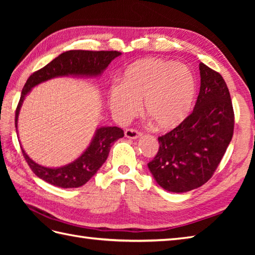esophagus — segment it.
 Masks as SVG:
<instances>
[{
  "label": "esophagus",
  "instance_id": "obj_1",
  "mask_svg": "<svg viewBox=\"0 0 255 255\" xmlns=\"http://www.w3.org/2000/svg\"><path fill=\"white\" fill-rule=\"evenodd\" d=\"M125 136L129 139H137L139 137L142 136V132L137 130V129H133V128H128L125 130Z\"/></svg>",
  "mask_w": 255,
  "mask_h": 255
}]
</instances>
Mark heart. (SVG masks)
Listing matches in <instances>:
<instances>
[{
    "label": "heart",
    "instance_id": "heart-1",
    "mask_svg": "<svg viewBox=\"0 0 255 255\" xmlns=\"http://www.w3.org/2000/svg\"><path fill=\"white\" fill-rule=\"evenodd\" d=\"M197 84L188 67L160 58H143L125 70L121 83L108 92L110 107L119 121H128L141 111L160 130L177 127L191 114Z\"/></svg>",
    "mask_w": 255,
    "mask_h": 255
}]
</instances>
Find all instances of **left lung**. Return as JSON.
I'll return each instance as SVG.
<instances>
[{
    "instance_id": "8db88e82",
    "label": "left lung",
    "mask_w": 255,
    "mask_h": 255,
    "mask_svg": "<svg viewBox=\"0 0 255 255\" xmlns=\"http://www.w3.org/2000/svg\"><path fill=\"white\" fill-rule=\"evenodd\" d=\"M200 90L192 114L158 138L160 147L148 163L165 191L184 193L213 176L234 136L235 113L224 78L199 63Z\"/></svg>"
}]
</instances>
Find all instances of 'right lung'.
I'll list each match as a JSON object with an SVG mask.
<instances>
[{
	"mask_svg": "<svg viewBox=\"0 0 255 255\" xmlns=\"http://www.w3.org/2000/svg\"><path fill=\"white\" fill-rule=\"evenodd\" d=\"M119 51H89L70 50L32 73L27 79L21 91L20 100L15 113V127L17 129V119L20 106L28 92L41 82L63 75H88L96 77L108 67L116 57L121 56ZM124 137V130L118 127H101L96 130L94 138L81 156L72 163L57 169L37 164L21 149L24 158L31 171L45 182L62 188H73L84 185L106 161L112 144L117 139Z\"/></svg>",
	"mask_w": 255,
	"mask_h": 255,
	"instance_id": "right-lung-1",
	"label": "right lung"
}]
</instances>
